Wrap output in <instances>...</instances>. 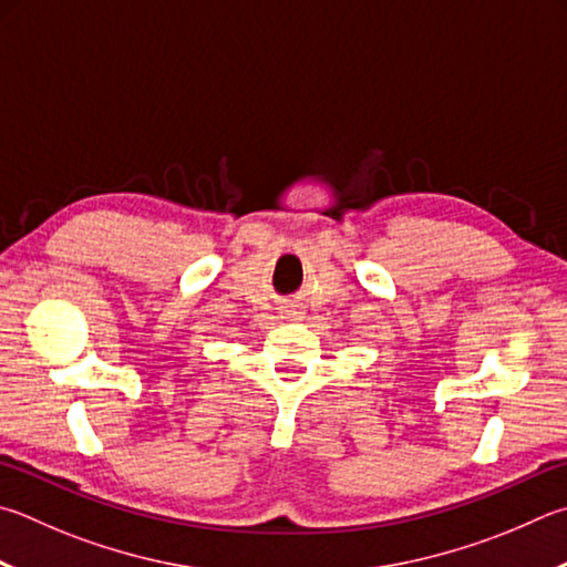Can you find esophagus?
I'll use <instances>...</instances> for the list:
<instances>
[{"label":"esophagus","mask_w":567,"mask_h":567,"mask_svg":"<svg viewBox=\"0 0 567 567\" xmlns=\"http://www.w3.org/2000/svg\"><path fill=\"white\" fill-rule=\"evenodd\" d=\"M300 315L302 312H300V305H297V302H287V305L280 307V317H285V319H297Z\"/></svg>","instance_id":"1"}]
</instances>
